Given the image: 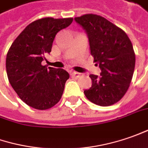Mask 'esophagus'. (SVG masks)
<instances>
[{"mask_svg":"<svg viewBox=\"0 0 148 148\" xmlns=\"http://www.w3.org/2000/svg\"><path fill=\"white\" fill-rule=\"evenodd\" d=\"M72 75H73V76H74V77H76V78H79V77H80V76H81V74H80V73H78V72H72Z\"/></svg>","mask_w":148,"mask_h":148,"instance_id":"1","label":"esophagus"}]
</instances>
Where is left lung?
<instances>
[{
    "label": "left lung",
    "instance_id": "left-lung-1",
    "mask_svg": "<svg viewBox=\"0 0 148 148\" xmlns=\"http://www.w3.org/2000/svg\"><path fill=\"white\" fill-rule=\"evenodd\" d=\"M74 20L88 35L91 55L100 75L90 74L92 87L84 90L92 103L108 106L118 102L130 87L135 67L133 45L121 28L100 15L87 14Z\"/></svg>",
    "mask_w": 148,
    "mask_h": 148
}]
</instances>
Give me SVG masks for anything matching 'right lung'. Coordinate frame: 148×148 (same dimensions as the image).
<instances>
[{
	"instance_id": "obj_1",
	"label": "right lung",
	"mask_w": 148,
	"mask_h": 148,
	"mask_svg": "<svg viewBox=\"0 0 148 148\" xmlns=\"http://www.w3.org/2000/svg\"><path fill=\"white\" fill-rule=\"evenodd\" d=\"M73 18H43L28 24L14 41L6 56L8 79L19 98L38 110L51 108L61 98L69 74L63 69L42 65L59 31Z\"/></svg>"
}]
</instances>
